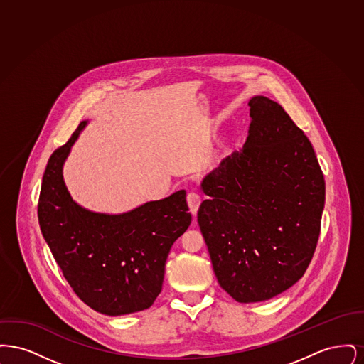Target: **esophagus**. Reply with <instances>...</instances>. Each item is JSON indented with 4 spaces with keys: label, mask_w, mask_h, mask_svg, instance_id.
<instances>
[{
    "label": "esophagus",
    "mask_w": 364,
    "mask_h": 364,
    "mask_svg": "<svg viewBox=\"0 0 364 364\" xmlns=\"http://www.w3.org/2000/svg\"><path fill=\"white\" fill-rule=\"evenodd\" d=\"M187 202H188V208H190V211L192 213V215H196V213H198V208L200 206V202H202V198H200V195L198 193V192H190L188 195H187Z\"/></svg>",
    "instance_id": "esophagus-1"
}]
</instances>
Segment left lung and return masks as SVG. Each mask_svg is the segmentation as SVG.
I'll return each mask as SVG.
<instances>
[{"instance_id":"1","label":"left lung","mask_w":364,"mask_h":364,"mask_svg":"<svg viewBox=\"0 0 364 364\" xmlns=\"http://www.w3.org/2000/svg\"><path fill=\"white\" fill-rule=\"evenodd\" d=\"M248 106L247 140L206 174L198 211L214 274L239 303L269 300L303 277L325 208L311 141L267 97Z\"/></svg>"}]
</instances>
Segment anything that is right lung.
I'll return each mask as SVG.
<instances>
[{
	"mask_svg": "<svg viewBox=\"0 0 364 364\" xmlns=\"http://www.w3.org/2000/svg\"><path fill=\"white\" fill-rule=\"evenodd\" d=\"M87 124L80 122L49 158L38 203L41 232L70 288L88 307L110 316L141 311L161 292L169 251L190 226L186 191L119 214L80 206L63 169Z\"/></svg>",
	"mask_w": 364,
	"mask_h": 364,
	"instance_id": "1",
	"label": "right lung"
}]
</instances>
